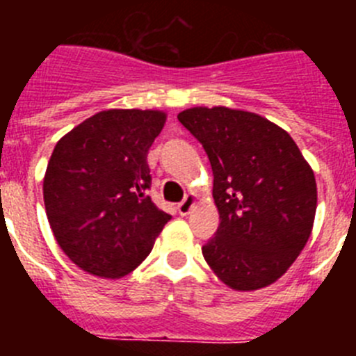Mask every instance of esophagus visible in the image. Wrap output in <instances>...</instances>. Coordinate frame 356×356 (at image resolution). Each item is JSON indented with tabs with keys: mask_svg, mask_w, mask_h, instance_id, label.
<instances>
[{
	"mask_svg": "<svg viewBox=\"0 0 356 356\" xmlns=\"http://www.w3.org/2000/svg\"><path fill=\"white\" fill-rule=\"evenodd\" d=\"M194 201H196L194 200V196H185L184 201L178 203V213H180V216H187V213L193 210Z\"/></svg>",
	"mask_w": 356,
	"mask_h": 356,
	"instance_id": "34e87169",
	"label": "esophagus"
}]
</instances>
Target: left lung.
Returning a JSON list of instances; mask_svg holds the SVG:
<instances>
[{"mask_svg":"<svg viewBox=\"0 0 356 356\" xmlns=\"http://www.w3.org/2000/svg\"><path fill=\"white\" fill-rule=\"evenodd\" d=\"M178 121L201 143L213 172L219 228L201 248L235 291L275 284L312 234L317 187L291 135L266 118L226 106H194Z\"/></svg>","mask_w":356,"mask_h":356,"instance_id":"left-lung-1","label":"left lung"}]
</instances>
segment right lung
<instances>
[{"label": "right lung", "instance_id": "obj_1", "mask_svg": "<svg viewBox=\"0 0 356 356\" xmlns=\"http://www.w3.org/2000/svg\"><path fill=\"white\" fill-rule=\"evenodd\" d=\"M160 110H103L64 135L44 176V205L58 246L83 271L121 278L146 259L171 219L147 196V151Z\"/></svg>", "mask_w": 356, "mask_h": 356}]
</instances>
